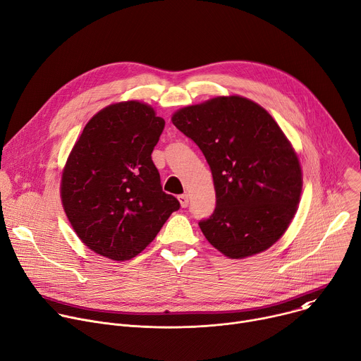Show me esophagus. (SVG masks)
<instances>
[{
  "mask_svg": "<svg viewBox=\"0 0 361 361\" xmlns=\"http://www.w3.org/2000/svg\"><path fill=\"white\" fill-rule=\"evenodd\" d=\"M178 202H180L181 207H187V206H188V203H190V200H188V195H187V194H181V195H178Z\"/></svg>",
  "mask_w": 361,
  "mask_h": 361,
  "instance_id": "1",
  "label": "esophagus"
}]
</instances>
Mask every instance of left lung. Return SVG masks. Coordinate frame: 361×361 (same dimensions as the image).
I'll return each mask as SVG.
<instances>
[{"label":"left lung","instance_id":"left-lung-1","mask_svg":"<svg viewBox=\"0 0 361 361\" xmlns=\"http://www.w3.org/2000/svg\"><path fill=\"white\" fill-rule=\"evenodd\" d=\"M173 123L210 166L216 209L200 220L223 255L243 259L271 247L297 213L302 173L275 119L242 96H219L177 111Z\"/></svg>","mask_w":361,"mask_h":361}]
</instances>
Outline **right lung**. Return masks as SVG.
I'll list each match as a JSON object with an SVG mask.
<instances>
[{"label": "right lung", "instance_id": "add662e5", "mask_svg": "<svg viewBox=\"0 0 361 361\" xmlns=\"http://www.w3.org/2000/svg\"><path fill=\"white\" fill-rule=\"evenodd\" d=\"M164 125L149 105L128 101L99 111L83 128L60 194L73 231L94 253L133 259L180 209L174 195L162 191L151 158Z\"/></svg>", "mask_w": 361, "mask_h": 361}]
</instances>
